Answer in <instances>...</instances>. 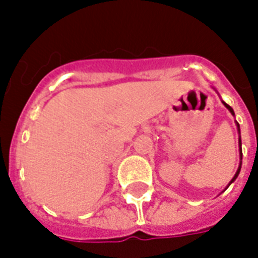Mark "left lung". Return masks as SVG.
Returning a JSON list of instances; mask_svg holds the SVG:
<instances>
[{
    "label": "left lung",
    "instance_id": "8db88e82",
    "mask_svg": "<svg viewBox=\"0 0 258 258\" xmlns=\"http://www.w3.org/2000/svg\"><path fill=\"white\" fill-rule=\"evenodd\" d=\"M222 103H223V105H225V107L227 108V109H229L230 113H231V115L235 116V115H234L233 108L230 107L229 104H226L225 101H222ZM235 124H237V130H238V134H239V139H238V145H239V166H238V169H237V172H235V174H234V177H233V178H231V181L229 182V185H230V184H231V182L235 181V178H237V177H238L239 172H241V166H242V147H241V146H242V143H241V130H239L238 121H235ZM229 185H227V186H229ZM227 186H226V188H227Z\"/></svg>",
    "mask_w": 258,
    "mask_h": 258
}]
</instances>
